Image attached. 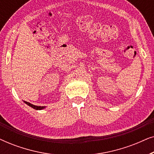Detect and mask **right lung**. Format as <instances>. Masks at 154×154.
<instances>
[{
    "label": "right lung",
    "mask_w": 154,
    "mask_h": 154,
    "mask_svg": "<svg viewBox=\"0 0 154 154\" xmlns=\"http://www.w3.org/2000/svg\"><path fill=\"white\" fill-rule=\"evenodd\" d=\"M24 102L25 103V104H26L27 105H29V106L32 107L33 109H35V110H41V109H43L45 108V106H35V105H33V104H31V103L29 102H25V101H24Z\"/></svg>",
    "instance_id": "1"
}]
</instances>
